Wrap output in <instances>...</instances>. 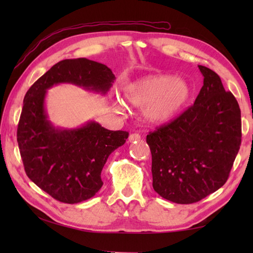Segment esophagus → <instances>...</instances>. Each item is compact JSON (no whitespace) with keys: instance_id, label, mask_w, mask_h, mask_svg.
Returning <instances> with one entry per match:
<instances>
[{"instance_id":"34e87169","label":"esophagus","mask_w":253,"mask_h":253,"mask_svg":"<svg viewBox=\"0 0 253 253\" xmlns=\"http://www.w3.org/2000/svg\"><path fill=\"white\" fill-rule=\"evenodd\" d=\"M141 139V136L139 135V133L135 132V133H131V135L129 136V138H128V140H129L130 142H133V141H139Z\"/></svg>"}]
</instances>
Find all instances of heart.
Masks as SVG:
<instances>
[{"label":"heart","instance_id":"b5f03b06","mask_svg":"<svg viewBox=\"0 0 253 253\" xmlns=\"http://www.w3.org/2000/svg\"><path fill=\"white\" fill-rule=\"evenodd\" d=\"M124 96L131 106L144 107L143 115L151 124L169 122L190 98L185 80L169 75H150L128 84Z\"/></svg>","mask_w":253,"mask_h":253}]
</instances>
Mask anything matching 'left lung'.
<instances>
[{
    "label": "left lung",
    "mask_w": 253,
    "mask_h": 253,
    "mask_svg": "<svg viewBox=\"0 0 253 253\" xmlns=\"http://www.w3.org/2000/svg\"><path fill=\"white\" fill-rule=\"evenodd\" d=\"M203 85L193 105L149 132L153 189L166 200L190 204L219 189L241 144L238 102L218 75L199 65Z\"/></svg>",
    "instance_id": "1"
}]
</instances>
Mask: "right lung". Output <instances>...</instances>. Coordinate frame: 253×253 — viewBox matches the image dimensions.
I'll list each match as a JSON object with an SVG mask.
<instances>
[{
	"label": "right lung",
	"mask_w": 253,
	"mask_h": 253,
	"mask_svg": "<svg viewBox=\"0 0 253 253\" xmlns=\"http://www.w3.org/2000/svg\"><path fill=\"white\" fill-rule=\"evenodd\" d=\"M114 79L104 64L84 57L63 60L27 91L17 128L20 157L27 176L57 201L73 204L92 198L103 185L101 171L107 158L129 133L95 122L76 129L55 128L44 109L46 90L68 83L105 94Z\"/></svg>",
	"instance_id": "add662e5"
}]
</instances>
